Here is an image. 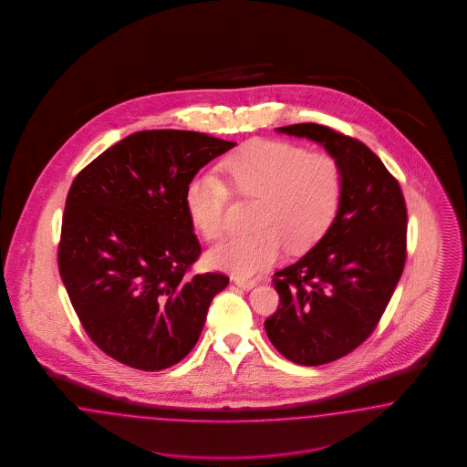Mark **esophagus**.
Listing matches in <instances>:
<instances>
[{
	"instance_id": "34e87169",
	"label": "esophagus",
	"mask_w": 467,
	"mask_h": 467,
	"mask_svg": "<svg viewBox=\"0 0 467 467\" xmlns=\"http://www.w3.org/2000/svg\"><path fill=\"white\" fill-rule=\"evenodd\" d=\"M233 283L236 284L243 291H250L256 285L254 281H246V279H241V277H233Z\"/></svg>"
}]
</instances>
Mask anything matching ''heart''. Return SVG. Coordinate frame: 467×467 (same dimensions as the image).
Here are the masks:
<instances>
[{"label":"heart","instance_id":"b5f03b06","mask_svg":"<svg viewBox=\"0 0 467 467\" xmlns=\"http://www.w3.org/2000/svg\"><path fill=\"white\" fill-rule=\"evenodd\" d=\"M223 172L243 197L258 198L254 231L233 233L207 254L215 269L252 277L269 269L285 252L310 248L334 224L344 195L339 162L311 154L303 145L284 140H254L227 156ZM229 188L219 176L203 172L184 188L190 223L207 240L224 229Z\"/></svg>","mask_w":467,"mask_h":467}]
</instances>
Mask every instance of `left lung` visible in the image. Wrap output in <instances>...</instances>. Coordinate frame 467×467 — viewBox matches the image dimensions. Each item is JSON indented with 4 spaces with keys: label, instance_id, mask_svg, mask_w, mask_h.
Instances as JSON below:
<instances>
[{
    "label": "left lung",
    "instance_id": "1",
    "mask_svg": "<svg viewBox=\"0 0 467 467\" xmlns=\"http://www.w3.org/2000/svg\"><path fill=\"white\" fill-rule=\"evenodd\" d=\"M275 131L322 145L344 174L334 224L296 264L275 274L281 306L265 320L284 358L318 367L367 340L394 295L406 262V202L365 143L315 123Z\"/></svg>",
    "mask_w": 467,
    "mask_h": 467
}]
</instances>
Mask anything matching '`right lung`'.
<instances>
[{"label":"right lung","mask_w":467,"mask_h":467,"mask_svg":"<svg viewBox=\"0 0 467 467\" xmlns=\"http://www.w3.org/2000/svg\"><path fill=\"white\" fill-rule=\"evenodd\" d=\"M234 141L149 130L118 141L71 183L57 265L85 332L100 351L143 371L193 349L223 274L186 277L200 243L184 188Z\"/></svg>","instance_id":"1"}]
</instances>
